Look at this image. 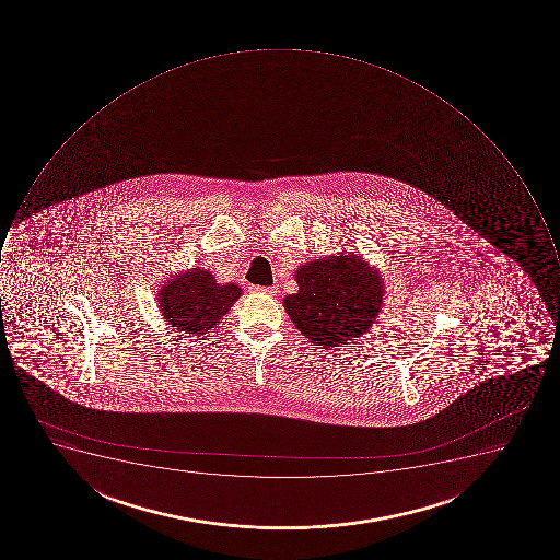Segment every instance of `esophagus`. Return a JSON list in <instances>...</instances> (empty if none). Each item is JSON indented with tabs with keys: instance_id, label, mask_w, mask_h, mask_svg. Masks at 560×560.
<instances>
[{
	"instance_id": "34e87169",
	"label": "esophagus",
	"mask_w": 560,
	"mask_h": 560,
	"mask_svg": "<svg viewBox=\"0 0 560 560\" xmlns=\"http://www.w3.org/2000/svg\"><path fill=\"white\" fill-rule=\"evenodd\" d=\"M250 291L256 292V294L275 295V292H277V287L252 285Z\"/></svg>"
}]
</instances>
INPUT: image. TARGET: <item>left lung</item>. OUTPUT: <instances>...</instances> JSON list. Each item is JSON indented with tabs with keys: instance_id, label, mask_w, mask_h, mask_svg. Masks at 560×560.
<instances>
[{
	"instance_id": "obj_1",
	"label": "left lung",
	"mask_w": 560,
	"mask_h": 560,
	"mask_svg": "<svg viewBox=\"0 0 560 560\" xmlns=\"http://www.w3.org/2000/svg\"><path fill=\"white\" fill-rule=\"evenodd\" d=\"M300 291L283 306L304 338L322 348L339 347L364 335L384 304V280L357 254L310 260L294 275Z\"/></svg>"
}]
</instances>
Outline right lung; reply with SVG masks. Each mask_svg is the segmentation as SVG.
<instances>
[{"label":"right lung","instance_id":"right-lung-1","mask_svg":"<svg viewBox=\"0 0 560 560\" xmlns=\"http://www.w3.org/2000/svg\"><path fill=\"white\" fill-rule=\"evenodd\" d=\"M242 295L236 283H217L210 271L192 268L170 278L158 294L159 308L170 327L201 336L219 324Z\"/></svg>","mask_w":560,"mask_h":560}]
</instances>
